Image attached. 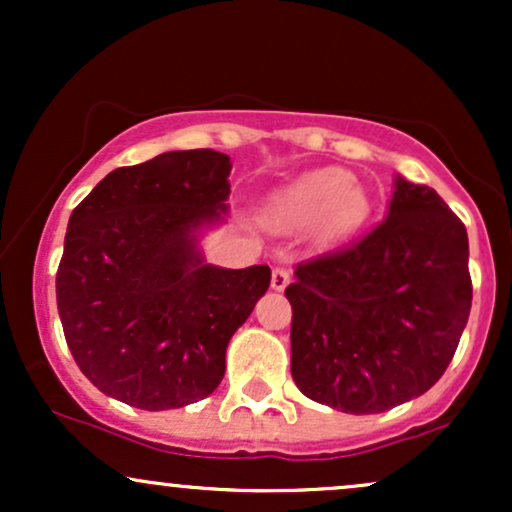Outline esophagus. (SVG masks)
<instances>
[{
  "label": "esophagus",
  "instance_id": "1",
  "mask_svg": "<svg viewBox=\"0 0 512 512\" xmlns=\"http://www.w3.org/2000/svg\"><path fill=\"white\" fill-rule=\"evenodd\" d=\"M291 276H289V269L286 267H274L272 269V289L274 291H284L286 286H289Z\"/></svg>",
  "mask_w": 512,
  "mask_h": 512
}]
</instances>
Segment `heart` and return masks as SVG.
<instances>
[{"instance_id": "heart-1", "label": "heart", "mask_w": 512, "mask_h": 512, "mask_svg": "<svg viewBox=\"0 0 512 512\" xmlns=\"http://www.w3.org/2000/svg\"><path fill=\"white\" fill-rule=\"evenodd\" d=\"M366 195L354 185V175L342 168H325L303 175L269 204V221L284 231H301L325 221L330 231H349L366 214Z\"/></svg>"}]
</instances>
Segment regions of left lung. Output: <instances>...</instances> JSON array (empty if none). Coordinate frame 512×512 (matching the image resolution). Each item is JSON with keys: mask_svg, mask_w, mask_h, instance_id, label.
Listing matches in <instances>:
<instances>
[{"mask_svg": "<svg viewBox=\"0 0 512 512\" xmlns=\"http://www.w3.org/2000/svg\"><path fill=\"white\" fill-rule=\"evenodd\" d=\"M385 221L298 264L291 375L313 402L380 414L421 397L455 356L472 308L464 223L436 190L395 175Z\"/></svg>", "mask_w": 512, "mask_h": 512, "instance_id": "obj_1", "label": "left lung"}]
</instances>
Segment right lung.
<instances>
[{
	"label": "right lung",
	"mask_w": 512,
	"mask_h": 512,
	"mask_svg": "<svg viewBox=\"0 0 512 512\" xmlns=\"http://www.w3.org/2000/svg\"><path fill=\"white\" fill-rule=\"evenodd\" d=\"M231 156L166 151L115 168L69 216L57 310L76 366L103 395L146 411L209 397L226 349L267 293V264L207 262L228 219Z\"/></svg>",
	"instance_id": "1"
}]
</instances>
